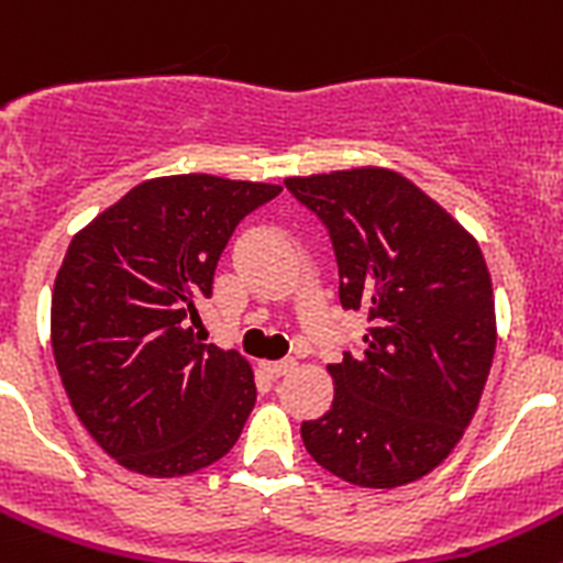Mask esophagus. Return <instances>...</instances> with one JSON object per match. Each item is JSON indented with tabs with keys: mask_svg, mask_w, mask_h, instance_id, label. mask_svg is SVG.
Wrapping results in <instances>:
<instances>
[{
	"mask_svg": "<svg viewBox=\"0 0 563 563\" xmlns=\"http://www.w3.org/2000/svg\"><path fill=\"white\" fill-rule=\"evenodd\" d=\"M296 369V361H292V357H285V361H267L265 363V372L267 375H273V377H285L287 372H292Z\"/></svg>",
	"mask_w": 563,
	"mask_h": 563,
	"instance_id": "34e87169",
	"label": "esophagus"
}]
</instances>
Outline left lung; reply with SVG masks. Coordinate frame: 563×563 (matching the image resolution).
<instances>
[{"label":"left lung","mask_w":563,"mask_h":563,"mask_svg":"<svg viewBox=\"0 0 563 563\" xmlns=\"http://www.w3.org/2000/svg\"><path fill=\"white\" fill-rule=\"evenodd\" d=\"M324 222L343 310H363L361 355L327 372L335 397L301 422L312 460L357 487L431 474L474 420L496 352L494 285L476 239L391 168L287 177Z\"/></svg>","instance_id":"obj_1"}]
</instances>
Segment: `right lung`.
Wrapping results in <instances>:
<instances>
[{"label": "right lung", "mask_w": 563, "mask_h": 563, "mask_svg": "<svg viewBox=\"0 0 563 563\" xmlns=\"http://www.w3.org/2000/svg\"><path fill=\"white\" fill-rule=\"evenodd\" d=\"M278 191L213 174L154 177L69 242L49 307L53 355L84 429L126 471L194 474L245 429L251 363L190 324L228 239Z\"/></svg>", "instance_id": "obj_1"}]
</instances>
